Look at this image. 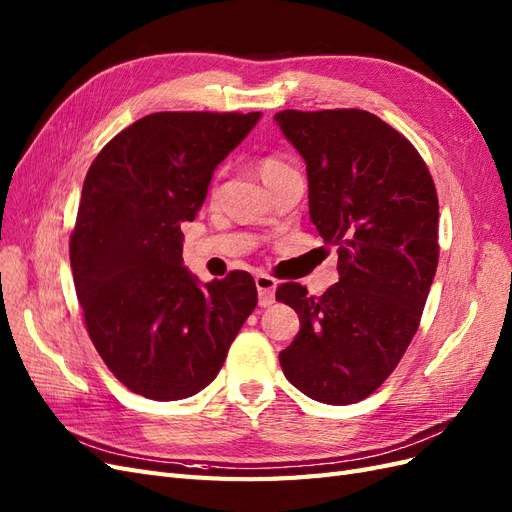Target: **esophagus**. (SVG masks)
<instances>
[{"label":"esophagus","mask_w":512,"mask_h":512,"mask_svg":"<svg viewBox=\"0 0 512 512\" xmlns=\"http://www.w3.org/2000/svg\"><path fill=\"white\" fill-rule=\"evenodd\" d=\"M275 286L277 282L273 277L265 275V273H258L256 275V288H258V303L260 307H269L275 301Z\"/></svg>","instance_id":"34e87169"}]
</instances>
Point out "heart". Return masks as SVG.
<instances>
[{
  "instance_id": "heart-1",
  "label": "heart",
  "mask_w": 512,
  "mask_h": 512,
  "mask_svg": "<svg viewBox=\"0 0 512 512\" xmlns=\"http://www.w3.org/2000/svg\"><path fill=\"white\" fill-rule=\"evenodd\" d=\"M258 170H260L262 179H265V183L271 185L275 179H280L284 173H288L290 164L282 156H275V153H269V156L260 158Z\"/></svg>"
}]
</instances>
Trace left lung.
<instances>
[{"mask_svg":"<svg viewBox=\"0 0 512 512\" xmlns=\"http://www.w3.org/2000/svg\"><path fill=\"white\" fill-rule=\"evenodd\" d=\"M273 119L307 164L309 218L339 271L320 297L277 288L301 320L280 365L307 397L356 404L393 374L421 322L440 254L436 185L408 138L361 108Z\"/></svg>","mask_w":512,"mask_h":512,"instance_id":"obj_1","label":"left lung"}]
</instances>
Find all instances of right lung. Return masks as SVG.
I'll list each match as a JSON object with an SVG mask.
<instances>
[{"instance_id":"1","label":"right lung","mask_w":512,"mask_h":512,"mask_svg":"<svg viewBox=\"0 0 512 512\" xmlns=\"http://www.w3.org/2000/svg\"><path fill=\"white\" fill-rule=\"evenodd\" d=\"M260 113H153L91 162L70 235L85 327L113 376L136 395L203 391L254 312L247 271L200 286L183 267V222L203 207L213 170Z\"/></svg>"}]
</instances>
